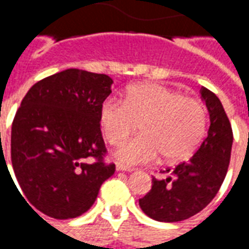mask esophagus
I'll use <instances>...</instances> for the list:
<instances>
[{
	"instance_id": "1",
	"label": "esophagus",
	"mask_w": 249,
	"mask_h": 249,
	"mask_svg": "<svg viewBox=\"0 0 249 249\" xmlns=\"http://www.w3.org/2000/svg\"><path fill=\"white\" fill-rule=\"evenodd\" d=\"M116 169L117 171H123V172H133L135 168L126 167V165H123V164H116Z\"/></svg>"
}]
</instances>
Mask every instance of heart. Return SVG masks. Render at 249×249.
<instances>
[{"instance_id": "1", "label": "heart", "mask_w": 249, "mask_h": 249, "mask_svg": "<svg viewBox=\"0 0 249 249\" xmlns=\"http://www.w3.org/2000/svg\"><path fill=\"white\" fill-rule=\"evenodd\" d=\"M98 123L112 145L124 141L135 130L136 123H141V136L121 144L114 152L120 162L148 164L161 153L168 161H180L191 156L203 139L207 112L196 98L144 82L126 90L124 103L105 100L98 110Z\"/></svg>"}]
</instances>
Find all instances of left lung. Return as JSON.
Returning a JSON list of instances; mask_svg holds the SVG:
<instances>
[{"label":"left lung","mask_w":249,"mask_h":249,"mask_svg":"<svg viewBox=\"0 0 249 249\" xmlns=\"http://www.w3.org/2000/svg\"><path fill=\"white\" fill-rule=\"evenodd\" d=\"M209 113V129L197 152L187 162L164 171L169 176L153 178L152 189L139 200L142 212L162 223L189 219L208 205L219 192L228 171L232 149V128L217 96L201 87Z\"/></svg>","instance_id":"left-lung-1"}]
</instances>
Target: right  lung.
<instances>
[{"label": "right lung", "mask_w": 249, "mask_h": 249, "mask_svg": "<svg viewBox=\"0 0 249 249\" xmlns=\"http://www.w3.org/2000/svg\"><path fill=\"white\" fill-rule=\"evenodd\" d=\"M112 84L107 74L71 68L36 82L19 105L12 165L25 203L46 216H81L113 176L114 164L103 162L107 149L98 123Z\"/></svg>", "instance_id": "1"}]
</instances>
